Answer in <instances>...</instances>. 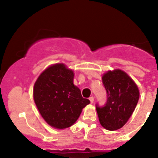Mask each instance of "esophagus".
Instances as JSON below:
<instances>
[{
    "label": "esophagus",
    "instance_id": "esophagus-1",
    "mask_svg": "<svg viewBox=\"0 0 158 158\" xmlns=\"http://www.w3.org/2000/svg\"><path fill=\"white\" fill-rule=\"evenodd\" d=\"M89 100H90V103H93L94 101V97H90L89 98Z\"/></svg>",
    "mask_w": 158,
    "mask_h": 158
}]
</instances>
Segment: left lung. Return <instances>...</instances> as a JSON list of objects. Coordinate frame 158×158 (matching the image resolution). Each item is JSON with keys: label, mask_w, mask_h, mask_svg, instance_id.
<instances>
[{"label": "left lung", "mask_w": 158, "mask_h": 158, "mask_svg": "<svg viewBox=\"0 0 158 158\" xmlns=\"http://www.w3.org/2000/svg\"><path fill=\"white\" fill-rule=\"evenodd\" d=\"M107 94L106 104L96 108L100 124L109 131L122 128L130 118L139 100V90L127 73L120 70L108 71L102 77Z\"/></svg>", "instance_id": "1"}]
</instances>
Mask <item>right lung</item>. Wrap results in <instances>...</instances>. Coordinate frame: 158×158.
I'll return each mask as SVG.
<instances>
[{"label": "right lung", "mask_w": 158, "mask_h": 158, "mask_svg": "<svg viewBox=\"0 0 158 158\" xmlns=\"http://www.w3.org/2000/svg\"><path fill=\"white\" fill-rule=\"evenodd\" d=\"M73 72L63 64L49 67L43 72L33 88L34 101L40 114L50 126L66 128L80 116L90 103L73 85Z\"/></svg>", "instance_id": "1"}]
</instances>
